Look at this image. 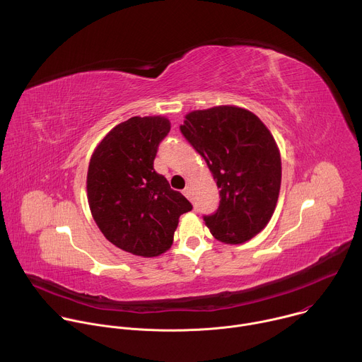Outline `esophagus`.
Masks as SVG:
<instances>
[{
	"mask_svg": "<svg viewBox=\"0 0 362 362\" xmlns=\"http://www.w3.org/2000/svg\"><path fill=\"white\" fill-rule=\"evenodd\" d=\"M190 193H192V192H190V187H185V189H183V194H185L187 199H192Z\"/></svg>",
	"mask_w": 362,
	"mask_h": 362,
	"instance_id": "1",
	"label": "esophagus"
}]
</instances>
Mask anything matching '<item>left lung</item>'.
I'll list each match as a JSON object with an SVG mask.
<instances>
[{"label":"left lung","mask_w":362,"mask_h":362,"mask_svg":"<svg viewBox=\"0 0 362 362\" xmlns=\"http://www.w3.org/2000/svg\"><path fill=\"white\" fill-rule=\"evenodd\" d=\"M185 139L209 166L219 208L203 221L221 242L243 243L272 218L281 189V154L259 117L235 106L196 110L180 126Z\"/></svg>","instance_id":"obj_1"}]
</instances>
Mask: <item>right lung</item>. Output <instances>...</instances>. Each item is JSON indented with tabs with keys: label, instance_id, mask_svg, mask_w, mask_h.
<instances>
[{
	"label": "right lung",
	"instance_id": "right-lung-1",
	"mask_svg": "<svg viewBox=\"0 0 362 362\" xmlns=\"http://www.w3.org/2000/svg\"><path fill=\"white\" fill-rule=\"evenodd\" d=\"M170 123L160 116L132 117L107 133L90 159L91 215L113 245L137 256L166 252L180 215L192 203L153 168Z\"/></svg>",
	"mask_w": 362,
	"mask_h": 362
}]
</instances>
